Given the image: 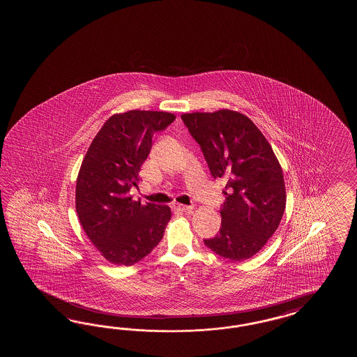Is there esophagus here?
Segmentation results:
<instances>
[{"label": "esophagus", "mask_w": 357, "mask_h": 357, "mask_svg": "<svg viewBox=\"0 0 357 357\" xmlns=\"http://www.w3.org/2000/svg\"><path fill=\"white\" fill-rule=\"evenodd\" d=\"M175 211H177V212H181V213H191L192 212V206H188V205H182V204H176L175 206Z\"/></svg>", "instance_id": "obj_1"}]
</instances>
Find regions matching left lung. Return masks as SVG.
Instances as JSON below:
<instances>
[{
  "mask_svg": "<svg viewBox=\"0 0 357 357\" xmlns=\"http://www.w3.org/2000/svg\"><path fill=\"white\" fill-rule=\"evenodd\" d=\"M200 145L214 178H225L220 234L204 243L232 261L264 248L286 209L282 167L271 144L249 117L231 109L181 114Z\"/></svg>",
  "mask_w": 357,
  "mask_h": 357,
  "instance_id": "left-lung-1",
  "label": "left lung"
}]
</instances>
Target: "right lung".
Segmentation results:
<instances>
[{"label":"right lung","instance_id":"add662e5","mask_svg":"<svg viewBox=\"0 0 357 357\" xmlns=\"http://www.w3.org/2000/svg\"><path fill=\"white\" fill-rule=\"evenodd\" d=\"M162 111L132 109L111 116L93 139L76 178V213L82 227L103 258L132 266L160 243L171 209L132 200L152 137L175 121Z\"/></svg>","mask_w":357,"mask_h":357}]
</instances>
